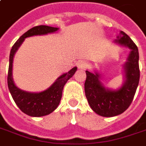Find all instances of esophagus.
<instances>
[{"instance_id": "esophagus-1", "label": "esophagus", "mask_w": 146, "mask_h": 146, "mask_svg": "<svg viewBox=\"0 0 146 146\" xmlns=\"http://www.w3.org/2000/svg\"><path fill=\"white\" fill-rule=\"evenodd\" d=\"M89 67V63L86 61V60H81L78 63V67L79 69H82V70H85L87 67Z\"/></svg>"}]
</instances>
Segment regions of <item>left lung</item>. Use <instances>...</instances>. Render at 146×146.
Masks as SVG:
<instances>
[{"instance_id": "left-lung-1", "label": "left lung", "mask_w": 146, "mask_h": 146, "mask_svg": "<svg viewBox=\"0 0 146 146\" xmlns=\"http://www.w3.org/2000/svg\"><path fill=\"white\" fill-rule=\"evenodd\" d=\"M115 43L130 49V52L123 68L125 81L118 90L106 88L100 82V74L86 71V79L84 84L85 94L90 108L102 117H113L122 113L132 102L139 83V53L136 44L124 32Z\"/></svg>"}]
</instances>
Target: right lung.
Segmentation results:
<instances>
[{"label": "right lung", "mask_w": 146, "mask_h": 146, "mask_svg": "<svg viewBox=\"0 0 146 146\" xmlns=\"http://www.w3.org/2000/svg\"><path fill=\"white\" fill-rule=\"evenodd\" d=\"M58 28H53L47 25H40L33 27L25 34H23L14 44L11 49L9 56V66L8 72V86L14 102L22 112L32 117H42L53 112L60 104L64 85L68 79L74 75L77 67L60 75L56 82L47 90L39 93H32L21 90L15 85L13 79V62L16 52L24 42L25 38L33 36L47 35L48 33H56Z\"/></svg>", "instance_id": "add662e5"}]
</instances>
